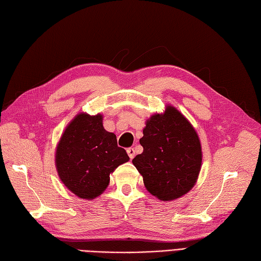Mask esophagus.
I'll list each match as a JSON object with an SVG mask.
<instances>
[{
	"label": "esophagus",
	"instance_id": "34e87169",
	"mask_svg": "<svg viewBox=\"0 0 261 261\" xmlns=\"http://www.w3.org/2000/svg\"><path fill=\"white\" fill-rule=\"evenodd\" d=\"M126 152H127V154H129V157H130V159H132L135 157V154H136V151H135V148H127L126 149Z\"/></svg>",
	"mask_w": 261,
	"mask_h": 261
}]
</instances>
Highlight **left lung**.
Here are the masks:
<instances>
[{
  "label": "left lung",
  "mask_w": 261,
  "mask_h": 261,
  "mask_svg": "<svg viewBox=\"0 0 261 261\" xmlns=\"http://www.w3.org/2000/svg\"><path fill=\"white\" fill-rule=\"evenodd\" d=\"M143 151L132 160L149 193L171 201L192 190L202 165L196 131L179 111L167 107L147 121L140 139Z\"/></svg>",
  "instance_id": "8db88e82"
}]
</instances>
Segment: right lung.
Segmentation results:
<instances>
[{"label":"right lung","instance_id":"add662e5","mask_svg":"<svg viewBox=\"0 0 261 261\" xmlns=\"http://www.w3.org/2000/svg\"><path fill=\"white\" fill-rule=\"evenodd\" d=\"M102 115L81 113L66 127L56 150L60 179L75 195L93 199L104 192L110 174L129 160L118 147L116 137L108 132Z\"/></svg>","mask_w":261,"mask_h":261}]
</instances>
